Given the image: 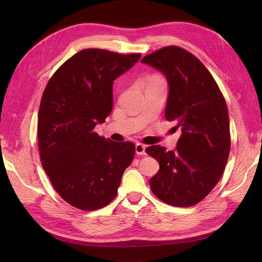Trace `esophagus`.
I'll return each instance as SVG.
<instances>
[{
	"mask_svg": "<svg viewBox=\"0 0 262 262\" xmlns=\"http://www.w3.org/2000/svg\"><path fill=\"white\" fill-rule=\"evenodd\" d=\"M136 153L138 155H145V146L141 143L136 144Z\"/></svg>",
	"mask_w": 262,
	"mask_h": 262,
	"instance_id": "34e87169",
	"label": "esophagus"
}]
</instances>
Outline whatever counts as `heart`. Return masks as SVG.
<instances>
[{
  "label": "heart",
  "instance_id": "heart-1",
  "mask_svg": "<svg viewBox=\"0 0 262 262\" xmlns=\"http://www.w3.org/2000/svg\"><path fill=\"white\" fill-rule=\"evenodd\" d=\"M155 82H163L160 77H157V76H153L152 78H150L149 80V83H155Z\"/></svg>",
  "mask_w": 262,
  "mask_h": 262
}]
</instances>
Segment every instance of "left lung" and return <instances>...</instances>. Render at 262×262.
Wrapping results in <instances>:
<instances>
[{"label": "left lung", "instance_id": "8db88e82", "mask_svg": "<svg viewBox=\"0 0 262 262\" xmlns=\"http://www.w3.org/2000/svg\"><path fill=\"white\" fill-rule=\"evenodd\" d=\"M162 72L168 83L165 117L181 134L175 150L152 145L146 153L160 163L150 178L153 193L175 207L204 199L224 171L231 149L229 118L216 82L193 54L169 46L141 60Z\"/></svg>", "mask_w": 262, "mask_h": 262}]
</instances>
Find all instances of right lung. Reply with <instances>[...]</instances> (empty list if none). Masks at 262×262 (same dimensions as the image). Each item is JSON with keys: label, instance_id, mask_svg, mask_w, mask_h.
Returning <instances> with one entry per match:
<instances>
[{"label": "right lung", "instance_id": "1", "mask_svg": "<svg viewBox=\"0 0 262 262\" xmlns=\"http://www.w3.org/2000/svg\"><path fill=\"white\" fill-rule=\"evenodd\" d=\"M141 58L101 49L75 53L47 84L38 113V143L45 171L73 207L93 211L117 195L134 144L94 131L113 110V84Z\"/></svg>", "mask_w": 262, "mask_h": 262}]
</instances>
